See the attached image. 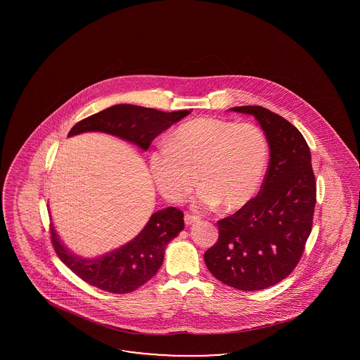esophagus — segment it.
<instances>
[{"label":"esophagus","mask_w":360,"mask_h":360,"mask_svg":"<svg viewBox=\"0 0 360 360\" xmlns=\"http://www.w3.org/2000/svg\"><path fill=\"white\" fill-rule=\"evenodd\" d=\"M198 220H200V217H198V216L188 214V213L185 214V224H186V225H193V224L197 223Z\"/></svg>","instance_id":"1"}]
</instances>
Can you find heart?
<instances>
[{"label": "heart", "mask_w": 360, "mask_h": 360, "mask_svg": "<svg viewBox=\"0 0 360 360\" xmlns=\"http://www.w3.org/2000/svg\"><path fill=\"white\" fill-rule=\"evenodd\" d=\"M150 156L158 190L182 201L197 185V207L239 210L254 200L269 166L270 146L255 124L201 117L179 125Z\"/></svg>", "instance_id": "1"}]
</instances>
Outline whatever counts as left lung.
I'll use <instances>...</instances> for the list:
<instances>
[{"mask_svg": "<svg viewBox=\"0 0 360 360\" xmlns=\"http://www.w3.org/2000/svg\"><path fill=\"white\" fill-rule=\"evenodd\" d=\"M229 110L257 119L270 162L257 197L217 223L219 241L204 259L225 285L262 290L290 274L304 252L316 206L311 155L301 132L282 116L251 105Z\"/></svg>", "mask_w": 360, "mask_h": 360, "instance_id": "8db88e82", "label": "left lung"}]
</instances>
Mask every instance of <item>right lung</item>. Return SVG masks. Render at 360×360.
<instances>
[{
	"label": "right lung",
	"instance_id": "right-lung-1",
	"mask_svg": "<svg viewBox=\"0 0 360 360\" xmlns=\"http://www.w3.org/2000/svg\"><path fill=\"white\" fill-rule=\"evenodd\" d=\"M188 110L166 113L153 108L120 103L75 124L69 137L85 132H103L119 137L146 151L153 140ZM184 213L166 207L151 214L139 235L101 257H84L71 252L51 224V239L59 259L89 285L103 291L125 294L143 286L160 269L167 244L184 229Z\"/></svg>",
	"mask_w": 360,
	"mask_h": 360
}]
</instances>
